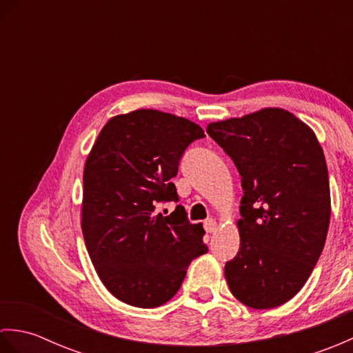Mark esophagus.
<instances>
[{
    "label": "esophagus",
    "instance_id": "34e87169",
    "mask_svg": "<svg viewBox=\"0 0 353 353\" xmlns=\"http://www.w3.org/2000/svg\"><path fill=\"white\" fill-rule=\"evenodd\" d=\"M216 221L215 220H212V219H208L206 221H205V230L208 232V234H214V232L216 230Z\"/></svg>",
    "mask_w": 353,
    "mask_h": 353
}]
</instances>
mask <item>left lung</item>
<instances>
[{
	"instance_id": "8db88e82",
	"label": "left lung",
	"mask_w": 353,
	"mask_h": 353,
	"mask_svg": "<svg viewBox=\"0 0 353 353\" xmlns=\"http://www.w3.org/2000/svg\"><path fill=\"white\" fill-rule=\"evenodd\" d=\"M206 132L241 176L239 250L224 277L239 302L270 310L294 297L325 247L327 167L308 124L281 108L209 123Z\"/></svg>"
}]
</instances>
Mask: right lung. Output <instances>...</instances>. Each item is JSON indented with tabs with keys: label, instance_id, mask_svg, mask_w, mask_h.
I'll use <instances>...</instances> for the list:
<instances>
[{
	"label": "right lung",
	"instance_id": "right-lung-1",
	"mask_svg": "<svg viewBox=\"0 0 353 353\" xmlns=\"http://www.w3.org/2000/svg\"><path fill=\"white\" fill-rule=\"evenodd\" d=\"M205 132L183 117L138 109L112 117L83 170L81 232L97 274L112 296L138 308L167 303L181 288L190 262L208 252L201 223L177 201L171 179L194 139Z\"/></svg>",
	"mask_w": 353,
	"mask_h": 353
}]
</instances>
